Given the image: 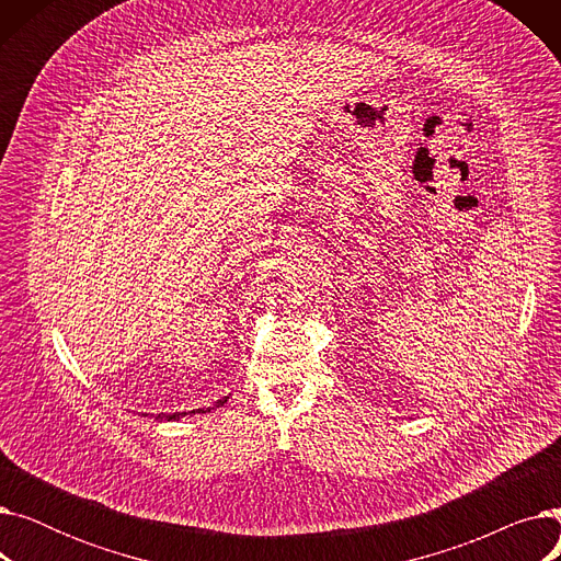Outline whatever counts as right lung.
<instances>
[{
    "label": "right lung",
    "mask_w": 561,
    "mask_h": 561,
    "mask_svg": "<svg viewBox=\"0 0 561 561\" xmlns=\"http://www.w3.org/2000/svg\"><path fill=\"white\" fill-rule=\"evenodd\" d=\"M229 398V396H227ZM227 398H222V400H218L216 402V407H220V404H225L227 402ZM214 407H209V409H193V411H174V414H159L157 416V421H180L182 416H186V414H206V411H211ZM142 416H147V414H142Z\"/></svg>",
    "instance_id": "1"
}]
</instances>
